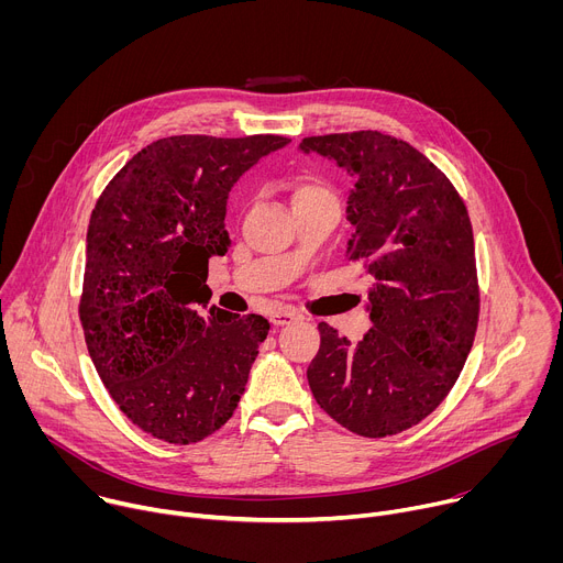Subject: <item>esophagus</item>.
Segmentation results:
<instances>
[{
  "label": "esophagus",
  "instance_id": "esophagus-1",
  "mask_svg": "<svg viewBox=\"0 0 563 563\" xmlns=\"http://www.w3.org/2000/svg\"><path fill=\"white\" fill-rule=\"evenodd\" d=\"M296 318H298V316H296L294 311H289V309H280V311H274V313L269 316L272 325H276V328H283V325H291Z\"/></svg>",
  "mask_w": 563,
  "mask_h": 563
}]
</instances>
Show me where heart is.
Returning a JSON list of instances; mask_svg holds the SVG:
<instances>
[{
    "instance_id": "heart-1",
    "label": "heart",
    "mask_w": 563,
    "mask_h": 563,
    "mask_svg": "<svg viewBox=\"0 0 563 563\" xmlns=\"http://www.w3.org/2000/svg\"><path fill=\"white\" fill-rule=\"evenodd\" d=\"M318 196H332V189L318 178H307L294 187V202L305 198H318Z\"/></svg>"
}]
</instances>
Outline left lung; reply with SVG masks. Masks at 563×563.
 <instances>
[{
    "mask_svg": "<svg viewBox=\"0 0 563 563\" xmlns=\"http://www.w3.org/2000/svg\"><path fill=\"white\" fill-rule=\"evenodd\" d=\"M354 174L345 258L372 274V330L356 345L320 323L307 367L316 404L354 434L380 439L432 415L454 387L478 325L467 207L406 140L380 131L302 137Z\"/></svg>",
    "mask_w": 563,
    "mask_h": 563,
    "instance_id": "8db88e82",
    "label": "left lung"
}]
</instances>
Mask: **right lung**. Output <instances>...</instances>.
Returning <instances> with one entry per match:
<instances>
[{"label":"right lung","mask_w":563,"mask_h":563,"mask_svg":"<svg viewBox=\"0 0 563 563\" xmlns=\"http://www.w3.org/2000/svg\"><path fill=\"white\" fill-rule=\"evenodd\" d=\"M285 135H172L111 178L89 220L79 323L124 417L176 445L222 428L245 391L269 323L207 302L209 258L224 256L233 183Z\"/></svg>","instance_id":"add662e5"}]
</instances>
